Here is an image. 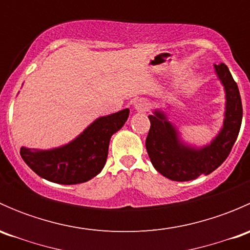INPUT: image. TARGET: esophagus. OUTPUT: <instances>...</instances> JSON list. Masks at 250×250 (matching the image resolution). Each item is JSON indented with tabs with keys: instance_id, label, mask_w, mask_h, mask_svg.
Masks as SVG:
<instances>
[{
	"instance_id": "obj_1",
	"label": "esophagus",
	"mask_w": 250,
	"mask_h": 250,
	"mask_svg": "<svg viewBox=\"0 0 250 250\" xmlns=\"http://www.w3.org/2000/svg\"><path fill=\"white\" fill-rule=\"evenodd\" d=\"M150 104L147 103V100L145 99H139L134 103V109L137 111H140V112H144V111H147Z\"/></svg>"
}]
</instances>
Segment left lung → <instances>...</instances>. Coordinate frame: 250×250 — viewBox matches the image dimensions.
Returning a JSON list of instances; mask_svg holds the SVG:
<instances>
[{"mask_svg": "<svg viewBox=\"0 0 250 250\" xmlns=\"http://www.w3.org/2000/svg\"><path fill=\"white\" fill-rule=\"evenodd\" d=\"M214 69L224 85L226 103L223 127L210 144L195 147L184 143L162 109L148 116L151 127L145 143L148 157L155 169L170 180L188 181L210 174L228 158L238 137L243 115L238 87L225 64L214 65Z\"/></svg>", "mask_w": 250, "mask_h": 250, "instance_id": "1", "label": "left lung"}]
</instances>
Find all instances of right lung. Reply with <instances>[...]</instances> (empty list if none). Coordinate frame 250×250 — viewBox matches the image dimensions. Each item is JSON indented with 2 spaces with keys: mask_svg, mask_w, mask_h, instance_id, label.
<instances>
[{
  "mask_svg": "<svg viewBox=\"0 0 250 250\" xmlns=\"http://www.w3.org/2000/svg\"><path fill=\"white\" fill-rule=\"evenodd\" d=\"M128 116L129 109L103 116L69 144L49 150L21 146L20 156L37 175L48 181L62 185L85 183L103 170L111 137L123 127Z\"/></svg>",
  "mask_w": 250,
  "mask_h": 250,
  "instance_id": "right-lung-1",
  "label": "right lung"
}]
</instances>
